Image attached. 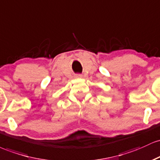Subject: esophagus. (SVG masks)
Here are the masks:
<instances>
[{
  "mask_svg": "<svg viewBox=\"0 0 160 160\" xmlns=\"http://www.w3.org/2000/svg\"><path fill=\"white\" fill-rule=\"evenodd\" d=\"M75 77H76V78H82V74H76L75 75Z\"/></svg>",
  "mask_w": 160,
  "mask_h": 160,
  "instance_id": "1",
  "label": "esophagus"
}]
</instances>
